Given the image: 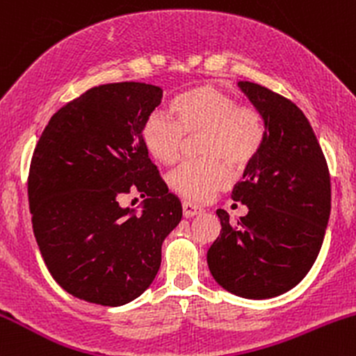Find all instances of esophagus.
<instances>
[{
  "label": "esophagus",
  "instance_id": "obj_1",
  "mask_svg": "<svg viewBox=\"0 0 356 356\" xmlns=\"http://www.w3.org/2000/svg\"><path fill=\"white\" fill-rule=\"evenodd\" d=\"M182 212H184V218H194V216H199V214H202V207H199V206H195V204H192V202H187V201H184L182 202Z\"/></svg>",
  "mask_w": 356,
  "mask_h": 356
}]
</instances>
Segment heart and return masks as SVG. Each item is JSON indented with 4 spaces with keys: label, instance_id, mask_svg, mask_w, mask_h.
Instances as JSON below:
<instances>
[{
    "label": "heart",
    "instance_id": "heart-1",
    "mask_svg": "<svg viewBox=\"0 0 356 356\" xmlns=\"http://www.w3.org/2000/svg\"><path fill=\"white\" fill-rule=\"evenodd\" d=\"M174 118L154 112L142 125V140L157 162L181 161L187 138L199 140L202 161L187 162L169 175V186L182 197L206 202L243 172L259 154L264 127L259 112L239 104L234 95L214 85H197L177 95L170 105Z\"/></svg>",
    "mask_w": 356,
    "mask_h": 356
}]
</instances>
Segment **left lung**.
I'll return each mask as SVG.
<instances>
[{"label": "left lung", "mask_w": 356, "mask_h": 356, "mask_svg": "<svg viewBox=\"0 0 356 356\" xmlns=\"http://www.w3.org/2000/svg\"><path fill=\"white\" fill-rule=\"evenodd\" d=\"M238 85L263 118L264 142L232 191L249 212L232 224L226 211H216L222 229L207 251V264L232 295L266 300L295 288L316 261L332 211V184L305 113L263 85Z\"/></svg>", "instance_id": "8db88e82"}]
</instances>
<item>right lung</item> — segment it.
<instances>
[{
    "instance_id": "obj_1",
    "label": "right lung",
    "mask_w": 356,
    "mask_h": 356,
    "mask_svg": "<svg viewBox=\"0 0 356 356\" xmlns=\"http://www.w3.org/2000/svg\"><path fill=\"white\" fill-rule=\"evenodd\" d=\"M161 100L155 85H99L61 107L35 147L28 201L36 243L53 280L88 303L120 306L140 296L181 222V201L142 140ZM132 190L146 197L140 215L120 206Z\"/></svg>"
}]
</instances>
